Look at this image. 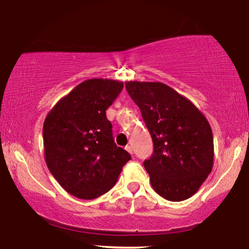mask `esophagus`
<instances>
[{
  "instance_id": "obj_1",
  "label": "esophagus",
  "mask_w": 249,
  "mask_h": 249,
  "mask_svg": "<svg viewBox=\"0 0 249 249\" xmlns=\"http://www.w3.org/2000/svg\"><path fill=\"white\" fill-rule=\"evenodd\" d=\"M125 150H127L129 154L133 155V148H131V145H125Z\"/></svg>"
}]
</instances>
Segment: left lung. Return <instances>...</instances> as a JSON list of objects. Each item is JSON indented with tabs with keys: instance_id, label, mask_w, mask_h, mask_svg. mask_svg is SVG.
<instances>
[{
	"instance_id": "left-lung-1",
	"label": "left lung",
	"mask_w": 249,
	"mask_h": 249,
	"mask_svg": "<svg viewBox=\"0 0 249 249\" xmlns=\"http://www.w3.org/2000/svg\"><path fill=\"white\" fill-rule=\"evenodd\" d=\"M125 89L153 139V155L143 162L151 186L166 200L188 199L212 171L214 151L209 121L165 84L127 81Z\"/></svg>"
}]
</instances>
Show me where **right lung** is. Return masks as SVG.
Segmentation results:
<instances>
[{
	"instance_id": "obj_1",
	"label": "right lung",
	"mask_w": 249,
	"mask_h": 249,
	"mask_svg": "<svg viewBox=\"0 0 249 249\" xmlns=\"http://www.w3.org/2000/svg\"><path fill=\"white\" fill-rule=\"evenodd\" d=\"M122 89L121 81L89 79L60 99L44 121L46 165L61 188L80 199L109 191L130 160L114 142L106 116Z\"/></svg>"
}]
</instances>
